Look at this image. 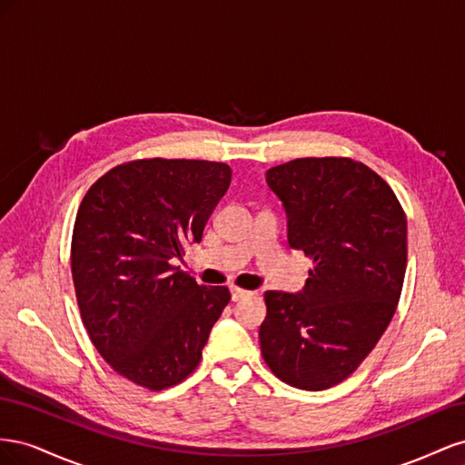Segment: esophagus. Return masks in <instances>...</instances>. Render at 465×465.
Returning a JSON list of instances; mask_svg holds the SVG:
<instances>
[{"mask_svg": "<svg viewBox=\"0 0 465 465\" xmlns=\"http://www.w3.org/2000/svg\"><path fill=\"white\" fill-rule=\"evenodd\" d=\"M229 289H231V297H232V301H241V299L248 297V294H252L250 291H246V289H242V287H238V285H231Z\"/></svg>", "mask_w": 465, "mask_h": 465, "instance_id": "esophagus-1", "label": "esophagus"}]
</instances>
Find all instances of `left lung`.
<instances>
[{
	"label": "left lung",
	"instance_id": "8db88e82",
	"mask_svg": "<svg viewBox=\"0 0 465 465\" xmlns=\"http://www.w3.org/2000/svg\"><path fill=\"white\" fill-rule=\"evenodd\" d=\"M289 244L314 267L299 294L265 291L262 357L285 384L320 391L371 355L401 297L407 221L396 193L349 157H304L265 173Z\"/></svg>",
	"mask_w": 465,
	"mask_h": 465
}]
</instances>
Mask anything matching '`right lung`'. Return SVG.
Masks as SVG:
<instances>
[{"label":"right lung","mask_w":465,"mask_h":465,"mask_svg":"<svg viewBox=\"0 0 465 465\" xmlns=\"http://www.w3.org/2000/svg\"><path fill=\"white\" fill-rule=\"evenodd\" d=\"M231 166L137 159L110 168L83 198L72 236V277L93 345L120 376L151 391L186 380L227 287H203L171 262L200 242L231 184Z\"/></svg>","instance_id":"add662e5"}]
</instances>
